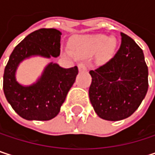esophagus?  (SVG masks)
Segmentation results:
<instances>
[{"instance_id": "34e87169", "label": "esophagus", "mask_w": 155, "mask_h": 155, "mask_svg": "<svg viewBox=\"0 0 155 155\" xmlns=\"http://www.w3.org/2000/svg\"><path fill=\"white\" fill-rule=\"evenodd\" d=\"M78 68H79V71L80 72H83V71H87V66L85 64L83 63H81L78 64Z\"/></svg>"}]
</instances>
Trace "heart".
I'll return each mask as SVG.
<instances>
[{
  "instance_id": "heart-1",
  "label": "heart",
  "mask_w": 155,
  "mask_h": 155,
  "mask_svg": "<svg viewBox=\"0 0 155 155\" xmlns=\"http://www.w3.org/2000/svg\"><path fill=\"white\" fill-rule=\"evenodd\" d=\"M116 47V40L108 38L105 35H84L78 36L72 40L73 51L64 48V53L68 56L84 57L100 52L101 57L106 58L114 51Z\"/></svg>"
}]
</instances>
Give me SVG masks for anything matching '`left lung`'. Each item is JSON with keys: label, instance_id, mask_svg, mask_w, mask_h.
I'll use <instances>...</instances> for the list:
<instances>
[{"label": "left lung", "instance_id": "left-lung-1", "mask_svg": "<svg viewBox=\"0 0 155 155\" xmlns=\"http://www.w3.org/2000/svg\"><path fill=\"white\" fill-rule=\"evenodd\" d=\"M121 45L115 55L90 71V101L97 115L117 121L130 117L148 90V67L143 50L127 35L120 33Z\"/></svg>", "mask_w": 155, "mask_h": 155}]
</instances>
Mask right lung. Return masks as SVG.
<instances>
[{"instance_id":"right-lung-1","label":"right lung","mask_w":155,"mask_h":155,"mask_svg":"<svg viewBox=\"0 0 155 155\" xmlns=\"http://www.w3.org/2000/svg\"><path fill=\"white\" fill-rule=\"evenodd\" d=\"M62 33L55 28H40L28 35L12 51L3 74V91L15 112L27 120H50L57 116L75 81L78 67L62 68L50 63L41 77L29 86L15 78L20 62L32 55L50 58L60 54Z\"/></svg>"}]
</instances>
